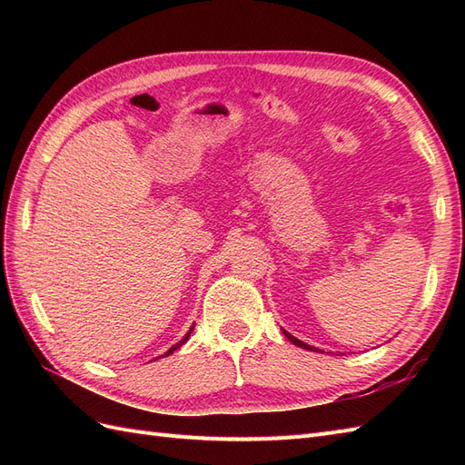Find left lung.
Returning a JSON list of instances; mask_svg holds the SVG:
<instances>
[{
	"label": "left lung",
	"mask_w": 465,
	"mask_h": 465,
	"mask_svg": "<svg viewBox=\"0 0 465 465\" xmlns=\"http://www.w3.org/2000/svg\"><path fill=\"white\" fill-rule=\"evenodd\" d=\"M283 333H285V337H287V340L292 343V345H297V347H302V349H306V351H314V353H318V347H312V345H308V343H304V341H301V340H297V337H294V335H291L289 331H285L283 330Z\"/></svg>",
	"instance_id": "obj_1"
}]
</instances>
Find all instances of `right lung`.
<instances>
[{
	"label": "right lung",
	"instance_id": "right-lung-1",
	"mask_svg": "<svg viewBox=\"0 0 465 465\" xmlns=\"http://www.w3.org/2000/svg\"><path fill=\"white\" fill-rule=\"evenodd\" d=\"M192 331H193V326H192V328H190V330H188V333H186V335H184V337H182V340H180V341H178V343H176V345H173V347H171V349H168V351H166V353H164V355H166V357H168V355H173V353H174V351H176V349H180V347H182V345H184V343H186V341H188V340H190V333H192Z\"/></svg>",
	"mask_w": 465,
	"mask_h": 465
}]
</instances>
